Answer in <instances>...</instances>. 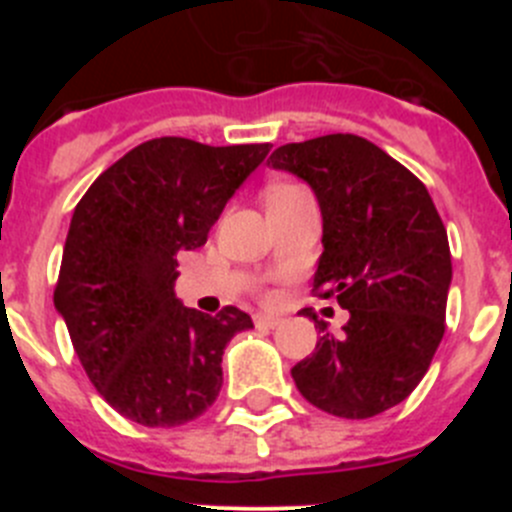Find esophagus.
I'll list each match as a JSON object with an SVG mask.
<instances>
[{
    "label": "esophagus",
    "mask_w": 512,
    "mask_h": 512,
    "mask_svg": "<svg viewBox=\"0 0 512 512\" xmlns=\"http://www.w3.org/2000/svg\"><path fill=\"white\" fill-rule=\"evenodd\" d=\"M253 323H256V328H277V325L282 323V318H274V315L259 312V315H253Z\"/></svg>",
    "instance_id": "34e87169"
}]
</instances>
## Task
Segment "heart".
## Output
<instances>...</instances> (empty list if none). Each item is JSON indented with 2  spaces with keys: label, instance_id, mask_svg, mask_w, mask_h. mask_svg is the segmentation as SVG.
Segmentation results:
<instances>
[{
  "label": "heart",
  "instance_id": "1",
  "mask_svg": "<svg viewBox=\"0 0 512 512\" xmlns=\"http://www.w3.org/2000/svg\"><path fill=\"white\" fill-rule=\"evenodd\" d=\"M295 192H302V189L295 187V184H279V187L271 189L269 200H271V197H284V194H295Z\"/></svg>",
  "mask_w": 512,
  "mask_h": 512
}]
</instances>
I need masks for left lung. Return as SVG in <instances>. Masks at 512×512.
I'll use <instances>...</instances> for the list:
<instances>
[{"mask_svg": "<svg viewBox=\"0 0 512 512\" xmlns=\"http://www.w3.org/2000/svg\"><path fill=\"white\" fill-rule=\"evenodd\" d=\"M269 164L318 197L323 256L312 292L351 315L333 336L307 312L323 336L292 379L325 413L374 418L418 387L446 330L451 251L441 215L413 171L359 135L287 143Z\"/></svg>", "mask_w": 512, "mask_h": 512, "instance_id": "1", "label": "left lung"}]
</instances>
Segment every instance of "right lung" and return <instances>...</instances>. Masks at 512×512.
Instances as JSON below:
<instances>
[{"label":"right lung","instance_id":"right-lung-1","mask_svg":"<svg viewBox=\"0 0 512 512\" xmlns=\"http://www.w3.org/2000/svg\"><path fill=\"white\" fill-rule=\"evenodd\" d=\"M269 148L146 140L76 205L53 302L87 377L133 423L184 425L220 395L223 351L253 328L251 315L233 305L215 318L184 307L174 292L176 256L205 246Z\"/></svg>","mask_w":512,"mask_h":512}]
</instances>
